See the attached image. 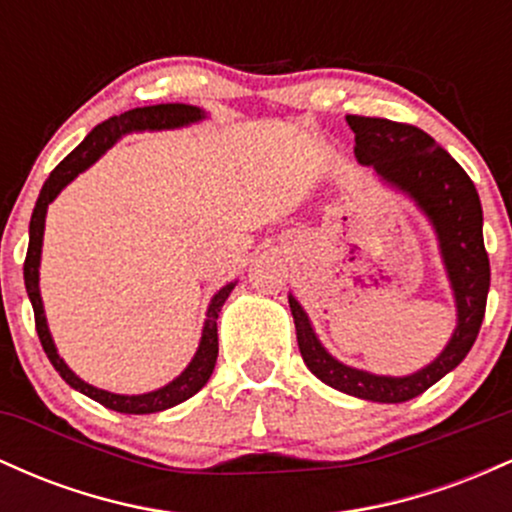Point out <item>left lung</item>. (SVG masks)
<instances>
[{
    "mask_svg": "<svg viewBox=\"0 0 512 512\" xmlns=\"http://www.w3.org/2000/svg\"><path fill=\"white\" fill-rule=\"evenodd\" d=\"M356 134V158L373 166L385 180L407 190L436 226L440 250L448 267L452 291L457 301V330L450 344L431 366L409 378H383L363 370L349 368L322 349L303 308L289 296L291 315L296 322L298 349L305 366L315 378L370 402H407L436 385L445 373L457 368L477 342L486 313L491 267L481 231V202L472 178L448 151L440 149L436 139L424 129L385 117L346 115Z\"/></svg>",
    "mask_w": 512,
    "mask_h": 512,
    "instance_id": "8db88e82",
    "label": "left lung"
}]
</instances>
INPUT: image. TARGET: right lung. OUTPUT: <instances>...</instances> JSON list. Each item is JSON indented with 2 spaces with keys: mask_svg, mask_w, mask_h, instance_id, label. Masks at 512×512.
<instances>
[{
  "mask_svg": "<svg viewBox=\"0 0 512 512\" xmlns=\"http://www.w3.org/2000/svg\"><path fill=\"white\" fill-rule=\"evenodd\" d=\"M202 120V110L192 108V105L182 103H163V105H149V108H134L127 110L122 115H113L110 120H105L93 129L91 134L81 142L76 149L69 154L64 161L50 173V178L45 180L43 190H40L38 202H35L33 216H31V238H28V252L26 262H23V279H26V291L28 298L33 303V315H35V332H38L40 344H43L45 354H48L50 363L55 366L57 373L62 375V380L67 385H72L74 390L84 392L86 397L96 399L103 407L122 411V414H154V411H163L175 407V404L185 402L192 395H197L207 380L211 378L216 366V356H219V334H216V317L221 313V305L226 303L228 293L233 291L236 284H228L216 293L214 301H211L207 310V322H204V334L202 344H199L197 356L192 358L190 366L185 368V373L180 378H175L173 383L161 387V390L149 392V395H113V392L98 390V387L86 385L84 380H79L76 375L64 366V361L57 356L55 344H52V337L48 332V325H45L43 315V301H40L38 291V264H40V245H43V228H45V211H48V204L57 197V192L67 185L69 180H74L81 170H86L96 161L98 156L105 154V149H110L117 142V137L125 132H132V129H166V127H180L187 125V122Z\"/></svg>",
  "mask_w": 512,
  "mask_h": 512,
  "instance_id": "1",
  "label": "right lung"
}]
</instances>
